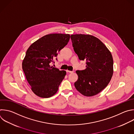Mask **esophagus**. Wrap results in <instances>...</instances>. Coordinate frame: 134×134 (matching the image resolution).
<instances>
[{
	"mask_svg": "<svg viewBox=\"0 0 134 134\" xmlns=\"http://www.w3.org/2000/svg\"><path fill=\"white\" fill-rule=\"evenodd\" d=\"M66 71H67V72H69V73H72V72H74V71H70V70H67Z\"/></svg>",
	"mask_w": 134,
	"mask_h": 134,
	"instance_id": "1",
	"label": "esophagus"
}]
</instances>
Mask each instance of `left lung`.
I'll list each match as a JSON object with an SVG mask.
<instances>
[{"label":"left lung","instance_id":"left-lung-1","mask_svg":"<svg viewBox=\"0 0 134 134\" xmlns=\"http://www.w3.org/2000/svg\"><path fill=\"white\" fill-rule=\"evenodd\" d=\"M75 53L86 60V68L77 70L76 90L87 97L95 96L107 87L113 75V58L109 49L98 38L91 35H71Z\"/></svg>","mask_w":134,"mask_h":134}]
</instances>
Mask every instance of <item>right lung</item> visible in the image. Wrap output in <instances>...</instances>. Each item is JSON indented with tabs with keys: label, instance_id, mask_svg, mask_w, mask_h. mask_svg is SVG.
<instances>
[{
	"label": "right lung",
	"instance_id": "add662e5",
	"mask_svg": "<svg viewBox=\"0 0 134 134\" xmlns=\"http://www.w3.org/2000/svg\"><path fill=\"white\" fill-rule=\"evenodd\" d=\"M69 39V34H48L33 42L28 48L22 68L31 91L37 96L49 98L57 92L66 71L50 65Z\"/></svg>",
	"mask_w": 134,
	"mask_h": 134
}]
</instances>
